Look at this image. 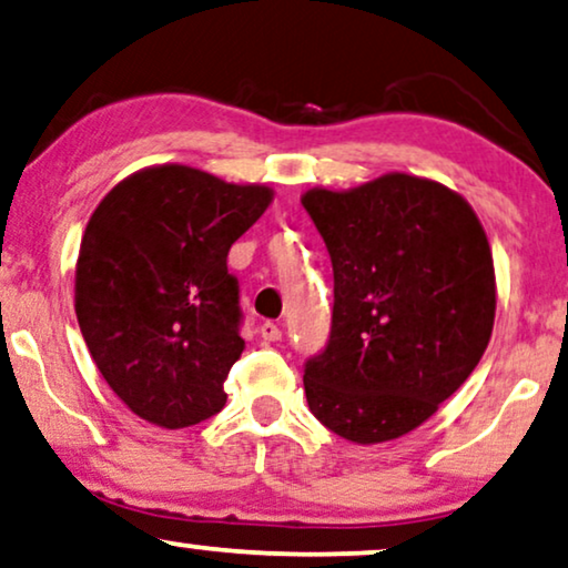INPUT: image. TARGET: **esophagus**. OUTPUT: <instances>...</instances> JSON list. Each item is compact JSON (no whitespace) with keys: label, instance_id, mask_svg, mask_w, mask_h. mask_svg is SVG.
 Segmentation results:
<instances>
[{"label":"esophagus","instance_id":"34e87169","mask_svg":"<svg viewBox=\"0 0 568 568\" xmlns=\"http://www.w3.org/2000/svg\"><path fill=\"white\" fill-rule=\"evenodd\" d=\"M260 335L267 339V343H277L280 337H283V332H280V327L275 322H264L260 327Z\"/></svg>","mask_w":568,"mask_h":568}]
</instances>
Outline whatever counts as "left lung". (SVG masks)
I'll use <instances>...</instances> for the list:
<instances>
[{
    "mask_svg": "<svg viewBox=\"0 0 568 568\" xmlns=\"http://www.w3.org/2000/svg\"><path fill=\"white\" fill-rule=\"evenodd\" d=\"M301 205L335 275L332 329L306 361L308 410L379 444L418 428L467 382L496 316V275L473 207L438 181L387 173Z\"/></svg>",
    "mask_w": 568,
    "mask_h": 568,
    "instance_id": "obj_1",
    "label": "left lung"
}]
</instances>
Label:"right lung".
<instances>
[{
	"label": "right lung",
	"mask_w": 568,
	"mask_h": 568,
	"mask_svg": "<svg viewBox=\"0 0 568 568\" xmlns=\"http://www.w3.org/2000/svg\"><path fill=\"white\" fill-rule=\"evenodd\" d=\"M270 202V186L169 163L119 181L90 215L74 312L98 372L134 415L186 428L223 410V382L244 353L225 260Z\"/></svg>",
	"instance_id": "right-lung-1"
}]
</instances>
